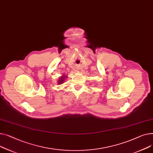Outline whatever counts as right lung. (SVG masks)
<instances>
[{
    "mask_svg": "<svg viewBox=\"0 0 153 153\" xmlns=\"http://www.w3.org/2000/svg\"><path fill=\"white\" fill-rule=\"evenodd\" d=\"M65 76H62L60 78V79H59V84H61V83H63V82H64V79H65Z\"/></svg>",
    "mask_w": 153,
    "mask_h": 153,
    "instance_id": "add662e5",
    "label": "right lung"
}]
</instances>
